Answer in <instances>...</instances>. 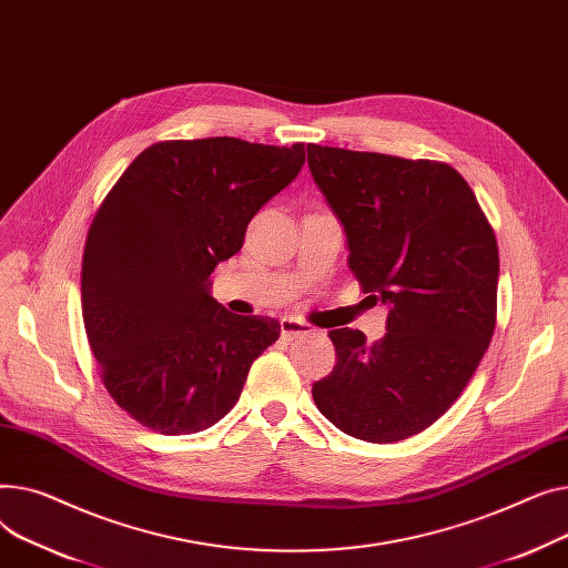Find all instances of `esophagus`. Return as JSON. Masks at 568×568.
Segmentation results:
<instances>
[{"instance_id":"1","label":"esophagus","mask_w":568,"mask_h":568,"mask_svg":"<svg viewBox=\"0 0 568 568\" xmlns=\"http://www.w3.org/2000/svg\"><path fill=\"white\" fill-rule=\"evenodd\" d=\"M280 327H282V335L286 339L303 337V335H310V332H312V325L307 321H300V318H293V316H284L280 321Z\"/></svg>"}]
</instances>
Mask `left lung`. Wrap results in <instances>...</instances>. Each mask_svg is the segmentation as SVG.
Masks as SVG:
<instances>
[{"mask_svg": "<svg viewBox=\"0 0 568 568\" xmlns=\"http://www.w3.org/2000/svg\"><path fill=\"white\" fill-rule=\"evenodd\" d=\"M312 176L344 224L348 268L389 305L385 337L327 335L337 364L312 385L316 408L366 443H398L438 422L490 344L499 254L465 179L438 160L307 146Z\"/></svg>", "mask_w": 568, "mask_h": 568, "instance_id": "obj_1", "label": "left lung"}]
</instances>
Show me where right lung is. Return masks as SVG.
Returning a JSON list of instances; mask_svg holds the SVG:
<instances>
[{"label":"right lung","mask_w":568,"mask_h":568,"mask_svg":"<svg viewBox=\"0 0 568 568\" xmlns=\"http://www.w3.org/2000/svg\"><path fill=\"white\" fill-rule=\"evenodd\" d=\"M303 164L305 144L158 142L95 211L82 256L84 329L100 381L142 426L187 436L217 424L252 362L280 339L275 318L217 305L209 277Z\"/></svg>","instance_id":"obj_1"}]
</instances>
